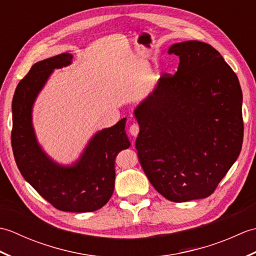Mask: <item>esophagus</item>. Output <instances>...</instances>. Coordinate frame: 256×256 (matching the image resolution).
Instances as JSON below:
<instances>
[{
  "label": "esophagus",
  "instance_id": "esophagus-1",
  "mask_svg": "<svg viewBox=\"0 0 256 256\" xmlns=\"http://www.w3.org/2000/svg\"><path fill=\"white\" fill-rule=\"evenodd\" d=\"M130 134L132 135V136H138V132H140V126H138V124H136V123H133L131 126H130Z\"/></svg>",
  "mask_w": 256,
  "mask_h": 256
}]
</instances>
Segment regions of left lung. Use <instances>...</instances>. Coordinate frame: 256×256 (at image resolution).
<instances>
[{
	"label": "left lung",
	"instance_id": "obj_1",
	"mask_svg": "<svg viewBox=\"0 0 256 256\" xmlns=\"http://www.w3.org/2000/svg\"><path fill=\"white\" fill-rule=\"evenodd\" d=\"M174 76L160 77L135 108V142L150 182L174 202L206 198L240 155L242 90L218 50L198 40L177 42Z\"/></svg>",
	"mask_w": 256,
	"mask_h": 256
}]
</instances>
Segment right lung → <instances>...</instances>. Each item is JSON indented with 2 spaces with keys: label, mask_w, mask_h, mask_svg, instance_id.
Returning <instances> with one entry per match:
<instances>
[{
  "label": "right lung",
  "mask_w": 256,
  "mask_h": 256,
  "mask_svg": "<svg viewBox=\"0 0 256 256\" xmlns=\"http://www.w3.org/2000/svg\"><path fill=\"white\" fill-rule=\"evenodd\" d=\"M72 55L60 54L32 64L16 86L12 102V148L25 180L56 209L91 212L102 208L114 190L116 155L130 148L123 118L96 132L79 158L60 165L42 148L32 126V106L55 69L69 66Z\"/></svg>",
  "instance_id": "add662e5"
}]
</instances>
